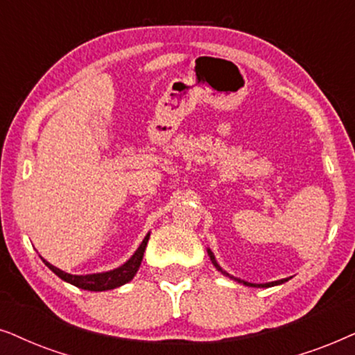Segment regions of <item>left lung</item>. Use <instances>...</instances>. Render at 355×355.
<instances>
[{"label":"left lung","instance_id":"obj_1","mask_svg":"<svg viewBox=\"0 0 355 355\" xmlns=\"http://www.w3.org/2000/svg\"><path fill=\"white\" fill-rule=\"evenodd\" d=\"M207 254H209L211 261H212V264H214V266H216L217 271H220L222 274H224V276L229 277V279H232V281H237V282H240V284H243V286H248V287H272V286H279V284H284V282H287V281L291 279V277H286V279L272 281V282H264V284H253V282H248V281L239 279V277H235V276H232V274H229V272H227V271H224V269H222V268L219 266V263L216 261V257H214V253L211 252V248H207Z\"/></svg>","mask_w":355,"mask_h":355}]
</instances>
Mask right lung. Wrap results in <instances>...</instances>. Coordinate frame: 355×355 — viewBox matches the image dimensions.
I'll use <instances>...</instances> for the list:
<instances>
[{
    "instance_id": "1",
    "label": "right lung",
    "mask_w": 355,
    "mask_h": 355,
    "mask_svg": "<svg viewBox=\"0 0 355 355\" xmlns=\"http://www.w3.org/2000/svg\"><path fill=\"white\" fill-rule=\"evenodd\" d=\"M150 232H148L143 242L138 247V250L131 254V258L128 261H125L121 266H118L115 269H110V271L105 272H94V274H69L63 271V269L53 266V264L44 259V263L49 266L51 271H53L60 279H63L64 282H69L79 289L84 291H91V292H102V291H110V289H116L126 282H130L138 272V269L141 266V261H143L144 257V250L148 247V240H149Z\"/></svg>"
}]
</instances>
